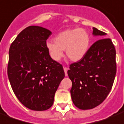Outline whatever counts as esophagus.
<instances>
[{
    "label": "esophagus",
    "mask_w": 124,
    "mask_h": 124,
    "mask_svg": "<svg viewBox=\"0 0 124 124\" xmlns=\"http://www.w3.org/2000/svg\"><path fill=\"white\" fill-rule=\"evenodd\" d=\"M64 71H65V75H67V70H68V68L66 67H63Z\"/></svg>",
    "instance_id": "esophagus-1"
}]
</instances>
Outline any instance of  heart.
Here are the masks:
<instances>
[{
    "label": "heart",
    "mask_w": 124,
    "mask_h": 124,
    "mask_svg": "<svg viewBox=\"0 0 124 124\" xmlns=\"http://www.w3.org/2000/svg\"><path fill=\"white\" fill-rule=\"evenodd\" d=\"M55 41H47L46 47L49 55L55 61H59L66 49L67 56L72 61L82 59L88 51L90 37L86 30L79 29H67L59 32Z\"/></svg>",
    "instance_id": "1"
}]
</instances>
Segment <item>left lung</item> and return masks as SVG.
<instances>
[{
    "mask_svg": "<svg viewBox=\"0 0 124 124\" xmlns=\"http://www.w3.org/2000/svg\"><path fill=\"white\" fill-rule=\"evenodd\" d=\"M100 39L89 47L85 57L69 65L67 74L72 81V101L81 109H90L106 100L116 74V49L106 32L93 28Z\"/></svg>",
    "mask_w": 124,
    "mask_h": 124,
    "instance_id": "1",
    "label": "left lung"
}]
</instances>
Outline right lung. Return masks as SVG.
I'll return each mask as SVG.
<instances>
[{
    "instance_id": "1",
    "label": "right lung",
    "mask_w": 124,
    "mask_h": 124,
    "mask_svg": "<svg viewBox=\"0 0 124 124\" xmlns=\"http://www.w3.org/2000/svg\"><path fill=\"white\" fill-rule=\"evenodd\" d=\"M51 32L38 26L23 30L9 49L7 73L20 102L35 111L49 109L65 77L62 65L50 57L46 47Z\"/></svg>"
}]
</instances>
